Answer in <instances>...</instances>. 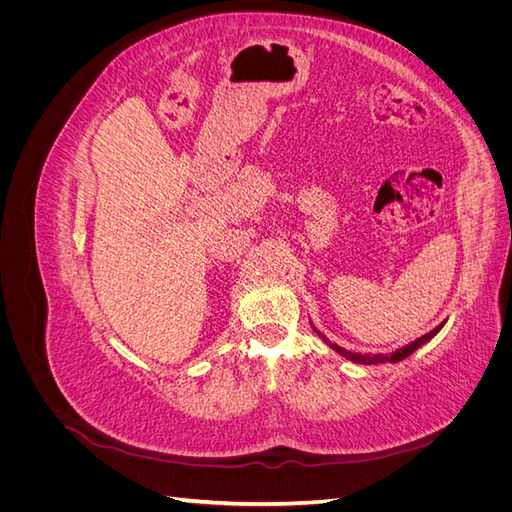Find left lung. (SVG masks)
Wrapping results in <instances>:
<instances>
[{
    "label": "left lung",
    "instance_id": "8db88e82",
    "mask_svg": "<svg viewBox=\"0 0 512 512\" xmlns=\"http://www.w3.org/2000/svg\"><path fill=\"white\" fill-rule=\"evenodd\" d=\"M444 327V322L442 324H438L436 329L433 331H429L427 335H423V337H418V339H414L412 344H408V346H404V348H399V350H395V352H389V354H359V352H350V350H346V348H342V346H335V344H331L329 339H327V344L331 346V348H335L339 354H344L346 359H350V361H354V363H361V365H382V363H397V361H401V359H406V356H410L416 348H421L427 339H431L433 335H436L440 329Z\"/></svg>",
    "mask_w": 512,
    "mask_h": 512
}]
</instances>
